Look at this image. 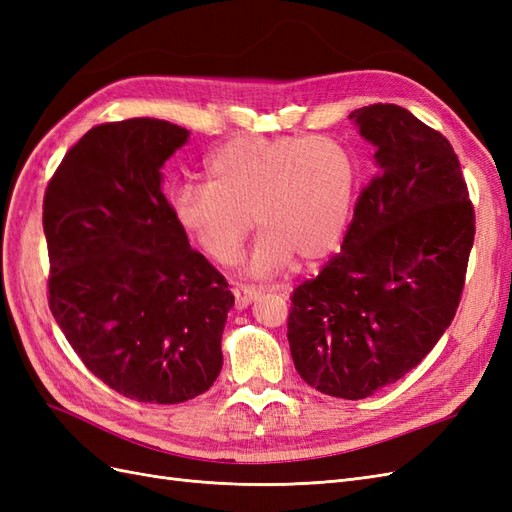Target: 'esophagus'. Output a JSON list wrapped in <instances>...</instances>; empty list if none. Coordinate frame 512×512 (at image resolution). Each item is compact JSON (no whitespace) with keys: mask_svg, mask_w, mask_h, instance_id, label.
I'll return each instance as SVG.
<instances>
[{"mask_svg":"<svg viewBox=\"0 0 512 512\" xmlns=\"http://www.w3.org/2000/svg\"><path fill=\"white\" fill-rule=\"evenodd\" d=\"M232 294H235V305L239 309L252 305L258 297H260V290L252 288V286H235L232 288Z\"/></svg>","mask_w":512,"mask_h":512,"instance_id":"1","label":"esophagus"}]
</instances>
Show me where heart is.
<instances>
[{
	"label": "heart",
	"mask_w": 512,
	"mask_h": 512,
	"mask_svg": "<svg viewBox=\"0 0 512 512\" xmlns=\"http://www.w3.org/2000/svg\"><path fill=\"white\" fill-rule=\"evenodd\" d=\"M209 181H183L170 213L200 252L232 265L254 230L252 275L318 265L342 245L359 194V162L333 136H235L207 158Z\"/></svg>",
	"instance_id": "b5f03b06"
}]
</instances>
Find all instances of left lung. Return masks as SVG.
I'll use <instances>...</instances> for the list:
<instances>
[{"label": "left lung", "instance_id": "8db88e82", "mask_svg": "<svg viewBox=\"0 0 512 512\" xmlns=\"http://www.w3.org/2000/svg\"><path fill=\"white\" fill-rule=\"evenodd\" d=\"M378 173L322 271L292 292L288 342L316 391L365 399L421 363L453 322L474 207L451 143L397 104L350 113Z\"/></svg>", "mask_w": 512, "mask_h": 512}]
</instances>
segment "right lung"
<instances>
[{"instance_id":"add662e5","label":"right lung","mask_w":512,"mask_h":512,"mask_svg":"<svg viewBox=\"0 0 512 512\" xmlns=\"http://www.w3.org/2000/svg\"><path fill=\"white\" fill-rule=\"evenodd\" d=\"M188 136L149 117L102 123L66 153L44 192L59 329L91 374L145 404L209 391L235 305L162 192V166Z\"/></svg>"}]
</instances>
